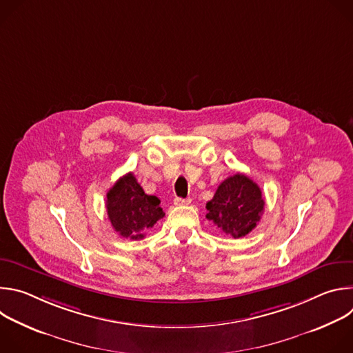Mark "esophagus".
<instances>
[{
	"instance_id": "obj_1",
	"label": "esophagus",
	"mask_w": 353,
	"mask_h": 353,
	"mask_svg": "<svg viewBox=\"0 0 353 353\" xmlns=\"http://www.w3.org/2000/svg\"><path fill=\"white\" fill-rule=\"evenodd\" d=\"M174 204L176 205H188L191 204L190 198H174Z\"/></svg>"
}]
</instances>
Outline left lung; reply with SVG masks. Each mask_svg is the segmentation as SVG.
I'll return each instance as SVG.
<instances>
[{
  "label": "left lung",
  "instance_id": "obj_1",
  "mask_svg": "<svg viewBox=\"0 0 353 353\" xmlns=\"http://www.w3.org/2000/svg\"><path fill=\"white\" fill-rule=\"evenodd\" d=\"M260 187L250 177L236 173L223 180L207 203V219L234 239L253 230L264 212Z\"/></svg>",
  "mask_w": 353,
  "mask_h": 353
}]
</instances>
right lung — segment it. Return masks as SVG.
I'll return each mask as SVG.
<instances>
[{
    "label": "right lung",
    "mask_w": 353,
    "mask_h": 353,
    "mask_svg": "<svg viewBox=\"0 0 353 353\" xmlns=\"http://www.w3.org/2000/svg\"><path fill=\"white\" fill-rule=\"evenodd\" d=\"M106 196L109 219L121 237L143 239V232L165 216L161 199L145 194L132 173L120 177Z\"/></svg>",
    "instance_id": "1"
}]
</instances>
